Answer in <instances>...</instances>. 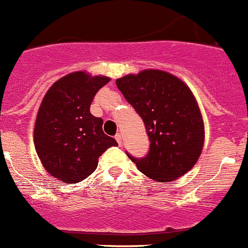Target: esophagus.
I'll return each instance as SVG.
<instances>
[{
  "label": "esophagus",
  "mask_w": 248,
  "mask_h": 248,
  "mask_svg": "<svg viewBox=\"0 0 248 248\" xmlns=\"http://www.w3.org/2000/svg\"><path fill=\"white\" fill-rule=\"evenodd\" d=\"M123 136H122L121 134H117L116 135V140H117V142H118V144H122V142H123Z\"/></svg>",
  "instance_id": "34e87169"
}]
</instances>
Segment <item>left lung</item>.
Wrapping results in <instances>:
<instances>
[{"instance_id": "1", "label": "left lung", "mask_w": 248, "mask_h": 248, "mask_svg": "<svg viewBox=\"0 0 248 248\" xmlns=\"http://www.w3.org/2000/svg\"><path fill=\"white\" fill-rule=\"evenodd\" d=\"M116 84L142 118L151 142L146 156H127L158 182L187 173L199 159L205 139L202 112L192 90L180 78L159 70L126 75Z\"/></svg>"}]
</instances>
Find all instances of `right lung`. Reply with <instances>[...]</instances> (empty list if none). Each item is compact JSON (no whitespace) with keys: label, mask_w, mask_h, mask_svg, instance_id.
I'll use <instances>...</instances> for the list:
<instances>
[{"label":"right lung","mask_w":248,"mask_h":248,"mask_svg":"<svg viewBox=\"0 0 248 248\" xmlns=\"http://www.w3.org/2000/svg\"><path fill=\"white\" fill-rule=\"evenodd\" d=\"M108 82L105 76L78 71L56 80L44 95L33 141L42 165L60 182L83 181L107 148L118 146L102 130L104 121L90 113L94 96Z\"/></svg>","instance_id":"obj_1"}]
</instances>
